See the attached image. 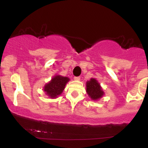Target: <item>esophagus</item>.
<instances>
[{
  "instance_id": "34e87169",
  "label": "esophagus",
  "mask_w": 148,
  "mask_h": 148,
  "mask_svg": "<svg viewBox=\"0 0 148 148\" xmlns=\"http://www.w3.org/2000/svg\"><path fill=\"white\" fill-rule=\"evenodd\" d=\"M74 80H76V81H79V80L81 79V77H80V76H74Z\"/></svg>"
}]
</instances>
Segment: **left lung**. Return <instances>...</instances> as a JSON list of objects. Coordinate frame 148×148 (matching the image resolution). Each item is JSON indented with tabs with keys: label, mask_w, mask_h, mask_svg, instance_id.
Returning <instances> with one entry per match:
<instances>
[{
	"label": "left lung",
	"mask_w": 148,
	"mask_h": 148,
	"mask_svg": "<svg viewBox=\"0 0 148 148\" xmlns=\"http://www.w3.org/2000/svg\"><path fill=\"white\" fill-rule=\"evenodd\" d=\"M86 91L92 100L99 99L103 95L99 84H98L97 81L95 79H91L86 83Z\"/></svg>",
	"instance_id": "left-lung-1"
}]
</instances>
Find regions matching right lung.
Wrapping results in <instances>:
<instances>
[{
	"label": "right lung",
	"instance_id": "add662e5",
	"mask_svg": "<svg viewBox=\"0 0 148 148\" xmlns=\"http://www.w3.org/2000/svg\"><path fill=\"white\" fill-rule=\"evenodd\" d=\"M69 78L57 75L44 88V90L51 98H55L63 91L65 85L69 81Z\"/></svg>",
	"mask_w": 148,
	"mask_h": 148
}]
</instances>
